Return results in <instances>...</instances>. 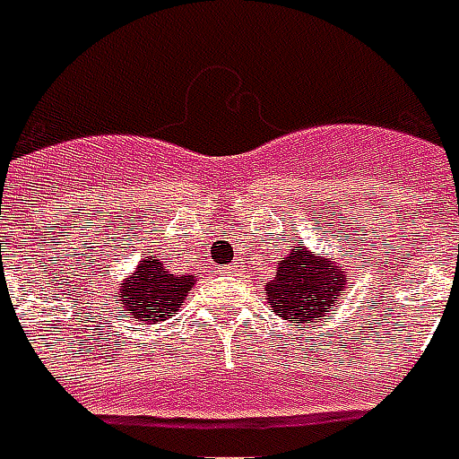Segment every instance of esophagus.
<instances>
[{
  "label": "esophagus",
  "instance_id": "obj_1",
  "mask_svg": "<svg viewBox=\"0 0 459 459\" xmlns=\"http://www.w3.org/2000/svg\"><path fill=\"white\" fill-rule=\"evenodd\" d=\"M243 262H238V260H233L229 264V267H226V272H229V274H243Z\"/></svg>",
  "mask_w": 459,
  "mask_h": 459
}]
</instances>
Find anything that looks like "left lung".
Instances as JSON below:
<instances>
[{"label": "left lung", "instance_id": "1", "mask_svg": "<svg viewBox=\"0 0 459 459\" xmlns=\"http://www.w3.org/2000/svg\"><path fill=\"white\" fill-rule=\"evenodd\" d=\"M349 272L337 260L310 253L307 247L296 250L276 262V276L267 281V306L289 323H315L330 320L334 300L346 291Z\"/></svg>", "mask_w": 459, "mask_h": 459}]
</instances>
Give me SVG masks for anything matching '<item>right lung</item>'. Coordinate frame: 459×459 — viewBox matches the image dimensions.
I'll return each mask as SVG.
<instances>
[{"label": "right lung", "mask_w": 459, "mask_h": 459, "mask_svg": "<svg viewBox=\"0 0 459 459\" xmlns=\"http://www.w3.org/2000/svg\"><path fill=\"white\" fill-rule=\"evenodd\" d=\"M195 284V274H173L156 255H149L117 286V300L136 323H160L180 310Z\"/></svg>", "instance_id": "add662e5"}]
</instances>
